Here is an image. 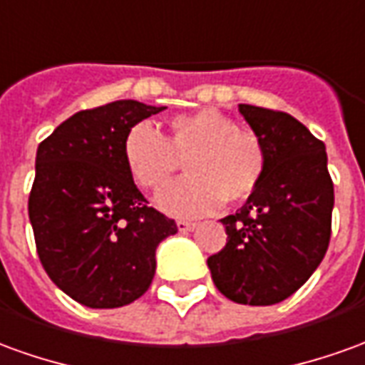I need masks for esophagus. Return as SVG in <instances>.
I'll return each mask as SVG.
<instances>
[{
  "instance_id": "34e87169",
  "label": "esophagus",
  "mask_w": 365,
  "mask_h": 365,
  "mask_svg": "<svg viewBox=\"0 0 365 365\" xmlns=\"http://www.w3.org/2000/svg\"><path fill=\"white\" fill-rule=\"evenodd\" d=\"M175 225H178V229H180L182 233H187V231H193V229L197 227V223H193V221H178Z\"/></svg>"
}]
</instances>
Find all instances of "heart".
<instances>
[{
    "label": "heart",
    "instance_id": "1",
    "mask_svg": "<svg viewBox=\"0 0 365 365\" xmlns=\"http://www.w3.org/2000/svg\"><path fill=\"white\" fill-rule=\"evenodd\" d=\"M168 140L150 122L132 126L122 144L130 178L144 190L158 191L182 168L190 175L160 191L158 207L174 217H201L223 201H245L261 183L267 152L257 134L239 130L215 108L178 114L168 122Z\"/></svg>",
    "mask_w": 365,
    "mask_h": 365
}]
</instances>
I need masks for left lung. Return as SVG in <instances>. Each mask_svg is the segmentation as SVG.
<instances>
[{
    "instance_id": "obj_1",
    "label": "left lung",
    "mask_w": 365,
    "mask_h": 365,
    "mask_svg": "<svg viewBox=\"0 0 365 365\" xmlns=\"http://www.w3.org/2000/svg\"><path fill=\"white\" fill-rule=\"evenodd\" d=\"M264 146L267 170L235 215L221 219L227 245L207 259L219 292L271 307L294 294L330 243L334 185L324 142L287 112L239 104Z\"/></svg>"
}]
</instances>
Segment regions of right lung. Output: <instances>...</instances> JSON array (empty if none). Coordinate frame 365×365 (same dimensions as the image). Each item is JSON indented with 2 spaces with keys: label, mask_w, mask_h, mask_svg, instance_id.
I'll use <instances>...</instances> for the list:
<instances>
[{
  "label": "right lung",
  "mask_w": 365,
  "mask_h": 365,
  "mask_svg": "<svg viewBox=\"0 0 365 365\" xmlns=\"http://www.w3.org/2000/svg\"><path fill=\"white\" fill-rule=\"evenodd\" d=\"M164 108L116 101L76 112L37 148L29 221L41 264L88 308L142 297L158 245L178 233L174 219L148 207L122 156L128 130Z\"/></svg>",
  "instance_id": "obj_1"
}]
</instances>
